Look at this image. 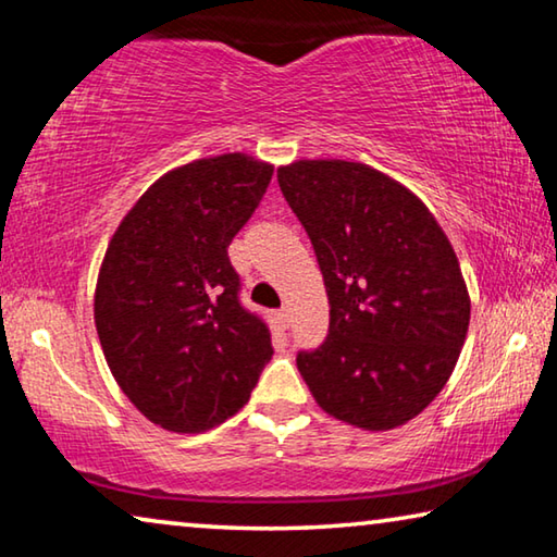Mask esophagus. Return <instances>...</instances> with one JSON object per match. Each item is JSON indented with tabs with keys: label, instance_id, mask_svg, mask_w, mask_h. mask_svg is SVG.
Masks as SVG:
<instances>
[{
	"label": "esophagus",
	"instance_id": "esophagus-1",
	"mask_svg": "<svg viewBox=\"0 0 557 557\" xmlns=\"http://www.w3.org/2000/svg\"><path fill=\"white\" fill-rule=\"evenodd\" d=\"M277 322L285 326V330L289 326V310H287V307H282V310H277Z\"/></svg>",
	"mask_w": 557,
	"mask_h": 557
}]
</instances>
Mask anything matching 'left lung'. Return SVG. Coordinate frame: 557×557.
<instances>
[{
    "instance_id": "1",
    "label": "left lung",
    "mask_w": 557,
    "mask_h": 557,
    "mask_svg": "<svg viewBox=\"0 0 557 557\" xmlns=\"http://www.w3.org/2000/svg\"><path fill=\"white\" fill-rule=\"evenodd\" d=\"M280 190L310 235L330 334L299 351L314 401L351 426L389 431L436 399L471 320V297L429 208L372 165L295 161Z\"/></svg>"
}]
</instances>
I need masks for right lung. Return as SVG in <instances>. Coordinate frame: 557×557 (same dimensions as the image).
I'll use <instances>...</instances> for the list:
<instances>
[{
	"mask_svg": "<svg viewBox=\"0 0 557 557\" xmlns=\"http://www.w3.org/2000/svg\"><path fill=\"white\" fill-rule=\"evenodd\" d=\"M272 165L245 153L161 175L113 233L94 297L103 357L148 421L200 434L250 399L270 330L240 305L227 245L268 190Z\"/></svg>",
	"mask_w": 557,
	"mask_h": 557,
	"instance_id": "add662e5",
	"label": "right lung"
}]
</instances>
